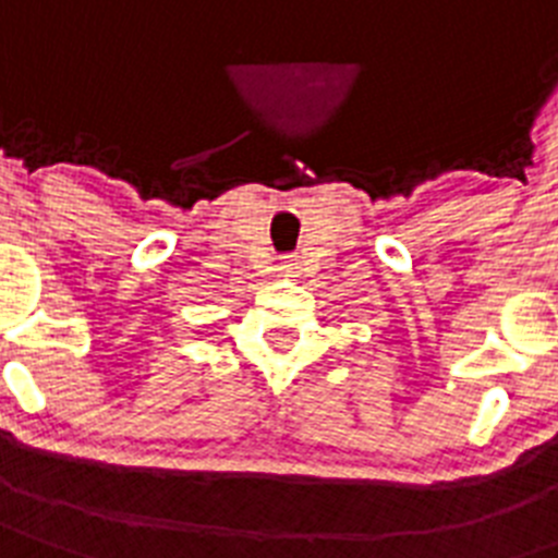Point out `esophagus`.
Segmentation results:
<instances>
[{
  "label": "esophagus",
  "instance_id": "34e87169",
  "mask_svg": "<svg viewBox=\"0 0 558 558\" xmlns=\"http://www.w3.org/2000/svg\"><path fill=\"white\" fill-rule=\"evenodd\" d=\"M278 271L280 278H294V275H298V264H294V260H283V264L278 266Z\"/></svg>",
  "mask_w": 558,
  "mask_h": 558
}]
</instances>
